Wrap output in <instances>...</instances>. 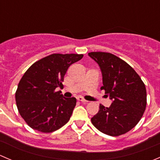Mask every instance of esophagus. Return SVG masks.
Listing matches in <instances>:
<instances>
[{
  "label": "esophagus",
  "instance_id": "34e87169",
  "mask_svg": "<svg viewBox=\"0 0 160 160\" xmlns=\"http://www.w3.org/2000/svg\"><path fill=\"white\" fill-rule=\"evenodd\" d=\"M77 101H81V102H85V103L88 102V101H86V100H85V99H83V98H82V97H78V98H77Z\"/></svg>",
  "mask_w": 160,
  "mask_h": 160
}]
</instances>
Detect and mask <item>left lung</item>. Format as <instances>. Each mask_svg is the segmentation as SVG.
<instances>
[{"label": "left lung", "mask_w": 160, "mask_h": 160, "mask_svg": "<svg viewBox=\"0 0 160 160\" xmlns=\"http://www.w3.org/2000/svg\"><path fill=\"white\" fill-rule=\"evenodd\" d=\"M99 65L105 96L112 100L109 108L100 104V110L91 118L100 132L118 136L129 132L142 117L146 107V89L138 74L131 66L109 52L88 53Z\"/></svg>", "instance_id": "1"}]
</instances>
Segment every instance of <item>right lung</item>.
<instances>
[{
	"instance_id": "1",
	"label": "right lung",
	"mask_w": 160,
	"mask_h": 160,
	"mask_svg": "<svg viewBox=\"0 0 160 160\" xmlns=\"http://www.w3.org/2000/svg\"><path fill=\"white\" fill-rule=\"evenodd\" d=\"M83 54L54 53L32 64L21 79L15 93L16 104L28 125L44 133L58 130L67 123L77 104L75 98H66L62 88L69 67Z\"/></svg>"
}]
</instances>
